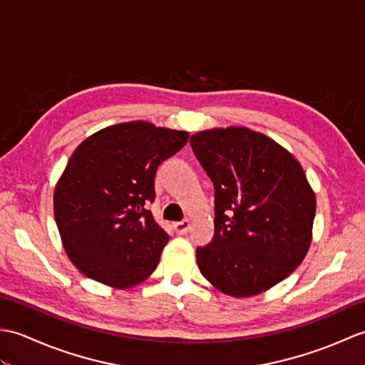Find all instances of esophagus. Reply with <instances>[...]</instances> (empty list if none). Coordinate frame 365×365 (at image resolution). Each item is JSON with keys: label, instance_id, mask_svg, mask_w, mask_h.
I'll return each mask as SVG.
<instances>
[{"label": "esophagus", "instance_id": "1", "mask_svg": "<svg viewBox=\"0 0 365 365\" xmlns=\"http://www.w3.org/2000/svg\"><path fill=\"white\" fill-rule=\"evenodd\" d=\"M173 227H174V230L177 232V234H180V235H183V234H187V232L190 230V227H191V224H190V221H188V220H183V221H178V222H174V224H173Z\"/></svg>", "mask_w": 365, "mask_h": 365}]
</instances>
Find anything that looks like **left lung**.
Here are the masks:
<instances>
[{"label": "left lung", "mask_w": 365, "mask_h": 365, "mask_svg": "<svg viewBox=\"0 0 365 365\" xmlns=\"http://www.w3.org/2000/svg\"><path fill=\"white\" fill-rule=\"evenodd\" d=\"M190 143L215 185V235L196 251L200 273L229 297L269 290L312 242L317 202L304 169L274 139L246 127L204 130Z\"/></svg>", "instance_id": "1"}]
</instances>
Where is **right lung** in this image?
Segmentation results:
<instances>
[{"mask_svg":"<svg viewBox=\"0 0 365 365\" xmlns=\"http://www.w3.org/2000/svg\"><path fill=\"white\" fill-rule=\"evenodd\" d=\"M188 138L133 120L98 130L76 147L54 187L53 212L68 259L84 276L128 289L153 273L169 242L147 210L155 173Z\"/></svg>","mask_w":365,"mask_h":365,"instance_id":"add662e5","label":"right lung"}]
</instances>
